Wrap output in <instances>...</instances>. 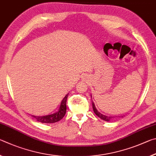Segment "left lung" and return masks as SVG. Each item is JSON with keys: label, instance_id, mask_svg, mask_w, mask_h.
Wrapping results in <instances>:
<instances>
[{"label": "left lung", "instance_id": "obj_1", "mask_svg": "<svg viewBox=\"0 0 156 156\" xmlns=\"http://www.w3.org/2000/svg\"><path fill=\"white\" fill-rule=\"evenodd\" d=\"M92 108H93V110L94 112V113L96 114V115L97 116H99L100 119H101L102 120H103V121H110V120H111L112 119L114 118V117H111V116H106L103 115V114H101L97 110V108H96V107H95V105H94V102H92Z\"/></svg>", "mask_w": 156, "mask_h": 156}]
</instances>
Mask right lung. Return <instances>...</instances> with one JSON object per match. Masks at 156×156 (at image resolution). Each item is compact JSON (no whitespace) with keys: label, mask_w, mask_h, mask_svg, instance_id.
Wrapping results in <instances>:
<instances>
[{"label":"right lung","mask_w":156,"mask_h":156,"mask_svg":"<svg viewBox=\"0 0 156 156\" xmlns=\"http://www.w3.org/2000/svg\"><path fill=\"white\" fill-rule=\"evenodd\" d=\"M68 94L66 95L65 97L63 99L60 105L59 110L57 112L50 114V115L44 116H33L34 118L37 120V121L41 122H44V123H53L59 121L60 120L63 119L66 112V100L68 98Z\"/></svg>","instance_id":"obj_1"}]
</instances>
